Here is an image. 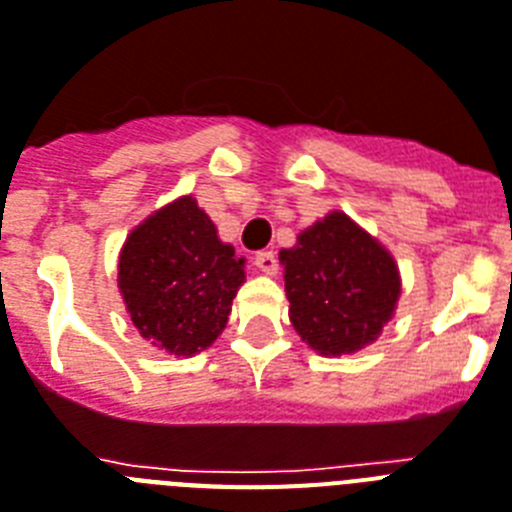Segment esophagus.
I'll return each mask as SVG.
<instances>
[{
	"label": "esophagus",
	"mask_w": 512,
	"mask_h": 512,
	"mask_svg": "<svg viewBox=\"0 0 512 512\" xmlns=\"http://www.w3.org/2000/svg\"><path fill=\"white\" fill-rule=\"evenodd\" d=\"M255 265L260 270H263L265 276H276L278 260H276V255H273V252H268V249H265V252H257V255H255Z\"/></svg>",
	"instance_id": "obj_1"
}]
</instances>
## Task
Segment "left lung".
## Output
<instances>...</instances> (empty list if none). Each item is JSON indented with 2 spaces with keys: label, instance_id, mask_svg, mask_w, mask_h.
Masks as SVG:
<instances>
[{
  "label": "left lung",
  "instance_id": "obj_1",
  "mask_svg": "<svg viewBox=\"0 0 512 512\" xmlns=\"http://www.w3.org/2000/svg\"><path fill=\"white\" fill-rule=\"evenodd\" d=\"M294 330L317 354L364 349L393 317L401 276L388 249L346 213H328L278 255Z\"/></svg>",
  "mask_w": 512,
  "mask_h": 512
}]
</instances>
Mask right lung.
<instances>
[{
  "label": "right lung",
  "mask_w": 512,
  "mask_h": 512,
  "mask_svg": "<svg viewBox=\"0 0 512 512\" xmlns=\"http://www.w3.org/2000/svg\"><path fill=\"white\" fill-rule=\"evenodd\" d=\"M244 257L218 239L190 195L145 218L119 255V291L132 325L174 356L208 349L226 328Z\"/></svg>",
  "instance_id": "right-lung-1"
}]
</instances>
